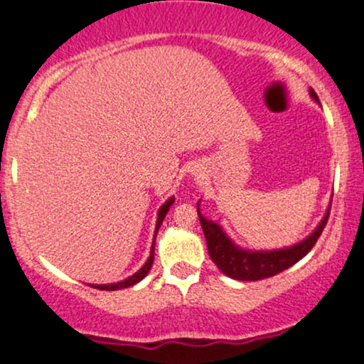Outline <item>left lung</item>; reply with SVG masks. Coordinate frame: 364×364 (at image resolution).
Instances as JSON below:
<instances>
[{"mask_svg": "<svg viewBox=\"0 0 364 364\" xmlns=\"http://www.w3.org/2000/svg\"><path fill=\"white\" fill-rule=\"evenodd\" d=\"M310 95L313 101L320 104L315 90L310 89ZM330 205H332V202L328 203L327 212L321 217L320 224L313 229L310 236H306L299 243L279 250L241 248V246H237L231 237L225 235L220 224L203 217L202 212H200V202L196 203V212H198L200 224H202L203 235H205L207 240L208 255H210L212 262L219 267L220 272H224L228 277L236 279V281H260V279L277 275L282 270L294 265L296 262L301 260L303 257H306V253L315 246L316 240H318L321 231H323L325 224H327Z\"/></svg>", "mask_w": 364, "mask_h": 364, "instance_id": "left-lung-1", "label": "left lung"}]
</instances>
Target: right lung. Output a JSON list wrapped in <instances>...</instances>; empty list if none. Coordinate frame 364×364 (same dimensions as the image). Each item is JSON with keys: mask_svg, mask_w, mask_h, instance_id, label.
I'll return each mask as SVG.
<instances>
[{"mask_svg": "<svg viewBox=\"0 0 364 364\" xmlns=\"http://www.w3.org/2000/svg\"><path fill=\"white\" fill-rule=\"evenodd\" d=\"M174 203V196H171L169 200H166L164 205L159 208L157 212V223H156V235H154V241H152V248H150V257L147 258V262H145V265L141 267L139 272H135L133 275H129L128 279H124V281H119V282H112V284H90L92 287H95V289H101V291H118V289H124V287H129V286H135L136 282H140L141 279L145 277V275L149 274L150 267H152L154 263V245H156V236H157V231L159 228H161L162 220H164L166 214H168L169 207Z\"/></svg>", "mask_w": 364, "mask_h": 364, "instance_id": "1", "label": "right lung"}]
</instances>
